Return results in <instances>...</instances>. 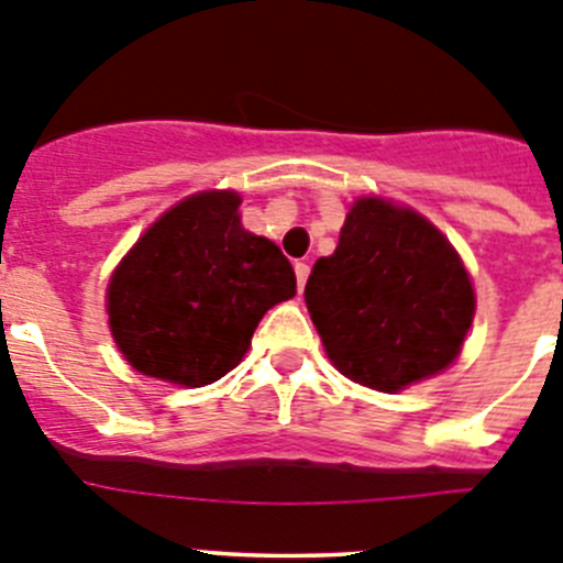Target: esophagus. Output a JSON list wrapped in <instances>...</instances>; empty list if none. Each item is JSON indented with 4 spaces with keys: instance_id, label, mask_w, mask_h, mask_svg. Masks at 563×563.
Returning a JSON list of instances; mask_svg holds the SVG:
<instances>
[{
    "instance_id": "1",
    "label": "esophagus",
    "mask_w": 563,
    "mask_h": 563,
    "mask_svg": "<svg viewBox=\"0 0 563 563\" xmlns=\"http://www.w3.org/2000/svg\"><path fill=\"white\" fill-rule=\"evenodd\" d=\"M307 276H310V265H307V262H296V285H298V292L305 290Z\"/></svg>"
}]
</instances>
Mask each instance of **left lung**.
<instances>
[{
	"instance_id": "8db88e82",
	"label": "left lung",
	"mask_w": 563,
	"mask_h": 563,
	"mask_svg": "<svg viewBox=\"0 0 563 563\" xmlns=\"http://www.w3.org/2000/svg\"><path fill=\"white\" fill-rule=\"evenodd\" d=\"M307 310L341 375L377 391L445 369L474 321V287L460 256L411 208L363 197L332 256L318 258Z\"/></svg>"
}]
</instances>
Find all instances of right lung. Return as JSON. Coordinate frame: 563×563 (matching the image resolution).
<instances>
[{"label": "right lung", "mask_w": 563, "mask_h": 563, "mask_svg": "<svg viewBox=\"0 0 563 563\" xmlns=\"http://www.w3.org/2000/svg\"><path fill=\"white\" fill-rule=\"evenodd\" d=\"M239 194L202 191L166 211L129 251L107 290L114 343L134 369L206 386L242 361L253 330L296 296L271 239L239 222Z\"/></svg>", "instance_id": "obj_1"}]
</instances>
